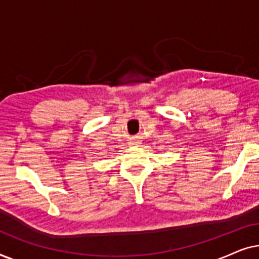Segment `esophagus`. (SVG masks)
<instances>
[{"label": "esophagus", "instance_id": "1", "mask_svg": "<svg viewBox=\"0 0 259 259\" xmlns=\"http://www.w3.org/2000/svg\"><path fill=\"white\" fill-rule=\"evenodd\" d=\"M133 145H136V143H134V144H133Z\"/></svg>", "mask_w": 259, "mask_h": 259}]
</instances>
